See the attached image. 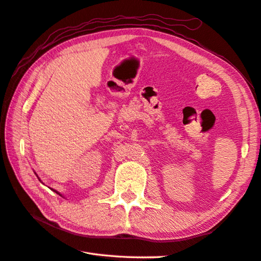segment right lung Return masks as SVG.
Instances as JSON below:
<instances>
[{"label": "right lung", "mask_w": 261, "mask_h": 261, "mask_svg": "<svg viewBox=\"0 0 261 261\" xmlns=\"http://www.w3.org/2000/svg\"><path fill=\"white\" fill-rule=\"evenodd\" d=\"M56 193H58V192H56Z\"/></svg>", "instance_id": "1"}]
</instances>
